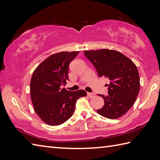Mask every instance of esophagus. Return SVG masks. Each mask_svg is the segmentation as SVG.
Segmentation results:
<instances>
[{"instance_id":"34e87169","label":"esophagus","mask_w":160,"mask_h":160,"mask_svg":"<svg viewBox=\"0 0 160 160\" xmlns=\"http://www.w3.org/2000/svg\"><path fill=\"white\" fill-rule=\"evenodd\" d=\"M96 95H95V93H87V96L89 98H93Z\"/></svg>"}]
</instances>
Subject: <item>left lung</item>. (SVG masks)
<instances>
[{
  "label": "left lung",
  "instance_id": "left-lung-1",
  "mask_svg": "<svg viewBox=\"0 0 160 160\" xmlns=\"http://www.w3.org/2000/svg\"><path fill=\"white\" fill-rule=\"evenodd\" d=\"M84 56L97 70L98 76L109 79L108 95L103 98L104 105L97 112L109 119L122 117L130 109L140 91V76L131 60L115 50L102 49L84 51Z\"/></svg>",
  "mask_w": 160,
  "mask_h": 160
}]
</instances>
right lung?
<instances>
[{
	"label": "right lung",
	"instance_id": "obj_1",
	"mask_svg": "<svg viewBox=\"0 0 160 160\" xmlns=\"http://www.w3.org/2000/svg\"><path fill=\"white\" fill-rule=\"evenodd\" d=\"M79 52H62L51 55L33 72L30 93L34 111L50 126H58L72 116L78 98L87 96L84 90L67 91L68 71L70 62Z\"/></svg>",
	"mask_w": 160,
	"mask_h": 160
}]
</instances>
